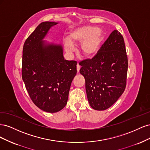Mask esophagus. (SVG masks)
Wrapping results in <instances>:
<instances>
[{"mask_svg":"<svg viewBox=\"0 0 150 150\" xmlns=\"http://www.w3.org/2000/svg\"><path fill=\"white\" fill-rule=\"evenodd\" d=\"M80 68H81V67H80L79 64L78 63V64H77V71H78V72H79Z\"/></svg>","mask_w":150,"mask_h":150,"instance_id":"34e87169","label":"esophagus"}]
</instances>
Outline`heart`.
<instances>
[{"instance_id":"obj_1","label":"heart","mask_w":150,"mask_h":150,"mask_svg":"<svg viewBox=\"0 0 150 150\" xmlns=\"http://www.w3.org/2000/svg\"><path fill=\"white\" fill-rule=\"evenodd\" d=\"M103 39V33L98 27L82 26L70 32L68 39L64 40V49L66 52L71 54L75 50L74 45L81 44V56L86 59H91L101 49Z\"/></svg>"}]
</instances>
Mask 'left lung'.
Wrapping results in <instances>:
<instances>
[{
	"label": "left lung",
	"mask_w": 150,
	"mask_h": 150,
	"mask_svg": "<svg viewBox=\"0 0 150 150\" xmlns=\"http://www.w3.org/2000/svg\"><path fill=\"white\" fill-rule=\"evenodd\" d=\"M79 64L91 107L98 111L111 107L126 84L128 63L122 35L116 30L112 32L96 55Z\"/></svg>",
	"instance_id": "obj_1"
}]
</instances>
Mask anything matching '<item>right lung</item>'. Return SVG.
I'll use <instances>...</instances> for the list:
<instances>
[{
	"instance_id": "add662e5",
	"label": "right lung",
	"mask_w": 150,
	"mask_h": 150,
	"mask_svg": "<svg viewBox=\"0 0 150 150\" xmlns=\"http://www.w3.org/2000/svg\"><path fill=\"white\" fill-rule=\"evenodd\" d=\"M56 22H43L24 44L22 78L35 105L56 112L66 105L72 79L77 73L75 61H67L61 44L44 40Z\"/></svg>"
}]
</instances>
